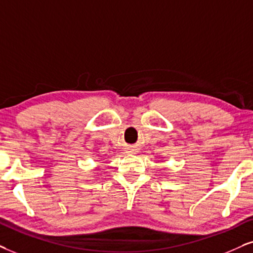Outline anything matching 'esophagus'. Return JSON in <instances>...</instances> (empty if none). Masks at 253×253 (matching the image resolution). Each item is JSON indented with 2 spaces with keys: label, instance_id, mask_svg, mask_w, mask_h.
<instances>
[{
  "label": "esophagus",
  "instance_id": "34e87169",
  "mask_svg": "<svg viewBox=\"0 0 253 253\" xmlns=\"http://www.w3.org/2000/svg\"><path fill=\"white\" fill-rule=\"evenodd\" d=\"M129 153H132V154H136L137 153V149H130Z\"/></svg>",
  "mask_w": 253,
  "mask_h": 253
}]
</instances>
